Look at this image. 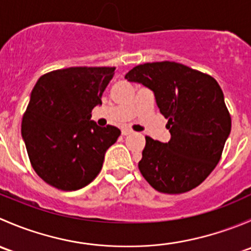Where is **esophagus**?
Listing matches in <instances>:
<instances>
[{
    "mask_svg": "<svg viewBox=\"0 0 251 251\" xmlns=\"http://www.w3.org/2000/svg\"><path fill=\"white\" fill-rule=\"evenodd\" d=\"M132 132L133 131L130 130V128H123V131H121V133H123L124 136H128V135H131Z\"/></svg>",
    "mask_w": 251,
    "mask_h": 251,
    "instance_id": "obj_1",
    "label": "esophagus"
}]
</instances>
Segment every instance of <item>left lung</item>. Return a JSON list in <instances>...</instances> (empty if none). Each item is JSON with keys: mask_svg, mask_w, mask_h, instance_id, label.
<instances>
[{"mask_svg": "<svg viewBox=\"0 0 251 251\" xmlns=\"http://www.w3.org/2000/svg\"><path fill=\"white\" fill-rule=\"evenodd\" d=\"M125 78L153 91L171 135L168 143L146 136L138 163L142 176L161 193L196 188L217 165L231 132V115L217 81L175 62L137 65Z\"/></svg>", "mask_w": 251, "mask_h": 251, "instance_id": "left-lung-1", "label": "left lung"}]
</instances>
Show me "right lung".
<instances>
[{
  "label": "right lung",
  "instance_id": "obj_1",
  "mask_svg": "<svg viewBox=\"0 0 251 251\" xmlns=\"http://www.w3.org/2000/svg\"><path fill=\"white\" fill-rule=\"evenodd\" d=\"M115 68L73 67L37 80L22 121V136L36 174L62 191L87 186L102 170L104 154L120 130L100 127L91 111Z\"/></svg>",
  "mask_w": 251,
  "mask_h": 251
}]
</instances>
